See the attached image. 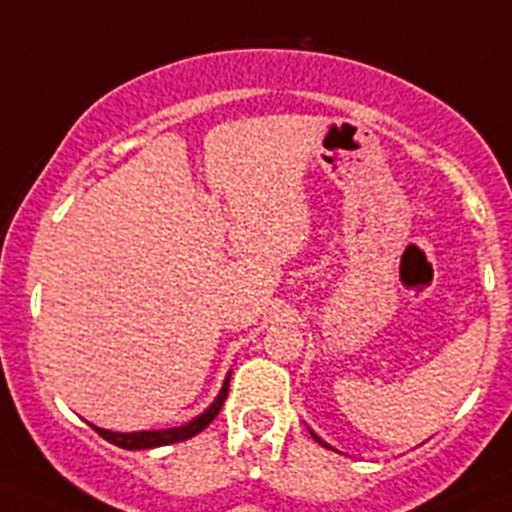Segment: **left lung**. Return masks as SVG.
<instances>
[{
    "label": "left lung",
    "instance_id": "8db88e82",
    "mask_svg": "<svg viewBox=\"0 0 512 512\" xmlns=\"http://www.w3.org/2000/svg\"><path fill=\"white\" fill-rule=\"evenodd\" d=\"M312 438H315V440H317V443H320V445H325V443H322V440H320V438H317V435H315V433H312ZM325 448H327V445H325Z\"/></svg>",
    "mask_w": 512,
    "mask_h": 512
}]
</instances>
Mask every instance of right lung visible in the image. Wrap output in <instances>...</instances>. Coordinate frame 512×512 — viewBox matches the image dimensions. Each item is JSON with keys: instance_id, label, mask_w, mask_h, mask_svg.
Instances as JSON below:
<instances>
[{"instance_id": "1", "label": "right lung", "mask_w": 512, "mask_h": 512, "mask_svg": "<svg viewBox=\"0 0 512 512\" xmlns=\"http://www.w3.org/2000/svg\"><path fill=\"white\" fill-rule=\"evenodd\" d=\"M227 390H230V377H227L225 385H222V390H220V395H217L215 403H212L205 413L197 415L192 423L180 425V428L142 430V433H109V430H102V428H94V430H97L104 440H109V443L117 445V448H124V450H147V448H160V445L180 443V440L195 438L197 433H202V430H205L207 425L217 418V413H220V408L225 405V400H227Z\"/></svg>"}]
</instances>
